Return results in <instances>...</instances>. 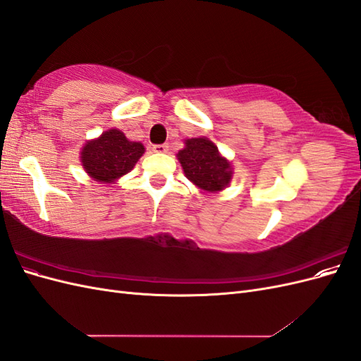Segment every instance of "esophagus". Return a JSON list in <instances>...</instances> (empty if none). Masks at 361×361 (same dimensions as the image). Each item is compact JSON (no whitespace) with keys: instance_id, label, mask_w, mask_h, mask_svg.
I'll return each mask as SVG.
<instances>
[{"instance_id":"obj_1","label":"esophagus","mask_w":361,"mask_h":361,"mask_svg":"<svg viewBox=\"0 0 361 361\" xmlns=\"http://www.w3.org/2000/svg\"><path fill=\"white\" fill-rule=\"evenodd\" d=\"M152 149H154V152H157V154H166V152L169 150V145H167V143H164V145H155Z\"/></svg>"}]
</instances>
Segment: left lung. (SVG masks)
Segmentation results:
<instances>
[{"label":"left lung","instance_id":"1","mask_svg":"<svg viewBox=\"0 0 361 361\" xmlns=\"http://www.w3.org/2000/svg\"><path fill=\"white\" fill-rule=\"evenodd\" d=\"M178 154L182 169L192 183L206 191H220L232 178V169L207 138H190Z\"/></svg>","mask_w":361,"mask_h":361}]
</instances>
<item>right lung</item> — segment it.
<instances>
[{
    "label": "right lung",
    "instance_id": "obj_1",
    "mask_svg": "<svg viewBox=\"0 0 361 361\" xmlns=\"http://www.w3.org/2000/svg\"><path fill=\"white\" fill-rule=\"evenodd\" d=\"M143 154V145L129 141L122 130L110 129L84 146L81 162L93 179L114 182L133 170Z\"/></svg>",
    "mask_w": 361,
    "mask_h": 361
}]
</instances>
